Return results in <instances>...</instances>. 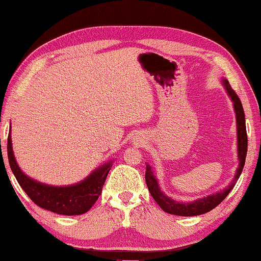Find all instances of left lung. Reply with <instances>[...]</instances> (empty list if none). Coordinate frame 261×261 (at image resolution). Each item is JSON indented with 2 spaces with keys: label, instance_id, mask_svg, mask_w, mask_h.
I'll return each mask as SVG.
<instances>
[{
  "label": "left lung",
  "instance_id": "left-lung-1",
  "mask_svg": "<svg viewBox=\"0 0 261 261\" xmlns=\"http://www.w3.org/2000/svg\"><path fill=\"white\" fill-rule=\"evenodd\" d=\"M224 83V87L227 89L229 96L233 100L234 102V110H236V116H237V130H238V157H239V167L237 170V174L234 177L233 182L228 186L225 190L222 192H218L216 194H211V196L204 197L202 199H197L194 202L190 203H182V202H176V200L171 199L170 197L165 196V193H162L161 190L159 187V183H157L156 177L153 176L152 170H151L150 165H146V185H147L148 191H150L152 198L156 200L157 204L162 208L163 211L167 212L170 214H174V216H183V217H192V216H200V214H204L207 212L217 207L219 203H222L225 199V197L230 193V191L233 190V187L236 186V183L239 178L240 173H242L243 167L245 165V157H247V151H248V135H247V127H245V115L244 110H243V105L240 99L238 98L237 93L233 90L230 87V84L228 83V80H223Z\"/></svg>",
  "mask_w": 261,
  "mask_h": 261
}]
</instances>
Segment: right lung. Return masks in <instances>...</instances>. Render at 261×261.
<instances>
[{
    "label": "right lung",
    "mask_w": 261,
    "mask_h": 261,
    "mask_svg": "<svg viewBox=\"0 0 261 261\" xmlns=\"http://www.w3.org/2000/svg\"><path fill=\"white\" fill-rule=\"evenodd\" d=\"M7 154L10 167L17 182L32 202L38 207L63 216H78L90 210L101 194L102 186L111 168L110 163H105L78 185L54 187L34 181L22 172L14 160L11 135H8L7 139Z\"/></svg>",
    "instance_id": "1"
}]
</instances>
